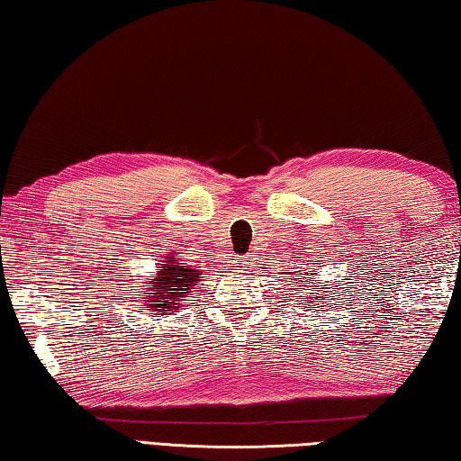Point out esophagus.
<instances>
[{"mask_svg": "<svg viewBox=\"0 0 461 461\" xmlns=\"http://www.w3.org/2000/svg\"><path fill=\"white\" fill-rule=\"evenodd\" d=\"M238 267H241V270H248V262H240Z\"/></svg>", "mask_w": 461, "mask_h": 461, "instance_id": "1", "label": "esophagus"}]
</instances>
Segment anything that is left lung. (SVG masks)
<instances>
[{
    "mask_svg": "<svg viewBox=\"0 0 461 461\" xmlns=\"http://www.w3.org/2000/svg\"><path fill=\"white\" fill-rule=\"evenodd\" d=\"M309 276H311V272H309V275H307V278H305V280H301V283L307 286V291H311V288H309ZM321 286L325 288V285H321ZM325 293H327V291H325ZM313 299H319V301H321V296H313ZM323 299H330V296H323ZM327 303H330V301H327ZM330 305H333V303H330ZM323 307H325V305H323Z\"/></svg>",
    "mask_w": 461,
    "mask_h": 461,
    "instance_id": "8db88e82",
    "label": "left lung"
}]
</instances>
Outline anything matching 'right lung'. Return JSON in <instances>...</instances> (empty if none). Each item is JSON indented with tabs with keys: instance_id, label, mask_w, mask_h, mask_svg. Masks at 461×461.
Here are the masks:
<instances>
[{
	"instance_id": "obj_1",
	"label": "right lung",
	"mask_w": 461,
	"mask_h": 461,
	"mask_svg": "<svg viewBox=\"0 0 461 461\" xmlns=\"http://www.w3.org/2000/svg\"><path fill=\"white\" fill-rule=\"evenodd\" d=\"M201 272L191 267H181L173 256L165 264H160L158 270L152 278H148L146 291L142 293V299H146L148 311L150 315H165L167 311H173L185 296L191 293V288L199 283Z\"/></svg>"
}]
</instances>
